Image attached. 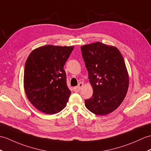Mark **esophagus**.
Here are the masks:
<instances>
[{"label":"esophagus","mask_w":151,"mask_h":151,"mask_svg":"<svg viewBox=\"0 0 151 151\" xmlns=\"http://www.w3.org/2000/svg\"><path fill=\"white\" fill-rule=\"evenodd\" d=\"M83 86V83L82 82H80V83H78V86H76V87H74L75 91V92H78V91H80V89H81V88H82V87Z\"/></svg>","instance_id":"1"}]
</instances>
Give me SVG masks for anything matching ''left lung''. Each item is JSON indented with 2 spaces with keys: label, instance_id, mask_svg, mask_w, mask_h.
Returning <instances> with one entry per match:
<instances>
[{
  "label": "left lung",
  "instance_id": "1",
  "mask_svg": "<svg viewBox=\"0 0 151 151\" xmlns=\"http://www.w3.org/2000/svg\"><path fill=\"white\" fill-rule=\"evenodd\" d=\"M81 51L93 89L85 106L93 113L104 116L120 106L127 94L129 73L117 47L100 42L83 45Z\"/></svg>",
  "mask_w": 151,
  "mask_h": 151
}]
</instances>
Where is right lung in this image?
<instances>
[{"label":"right lung","mask_w":151,"mask_h":151,"mask_svg":"<svg viewBox=\"0 0 151 151\" xmlns=\"http://www.w3.org/2000/svg\"><path fill=\"white\" fill-rule=\"evenodd\" d=\"M74 46L45 45L28 56L24 72L27 99L38 110L54 114L64 109L71 92L64 66Z\"/></svg>","instance_id":"obj_1"}]
</instances>
